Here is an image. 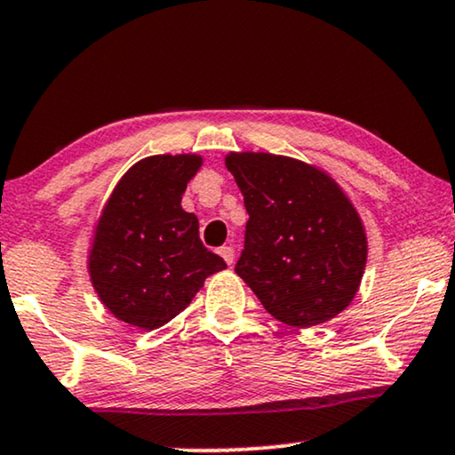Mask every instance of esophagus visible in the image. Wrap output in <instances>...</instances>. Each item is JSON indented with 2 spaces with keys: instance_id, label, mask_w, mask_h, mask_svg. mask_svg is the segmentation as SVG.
<instances>
[{
  "instance_id": "34e87169",
  "label": "esophagus",
  "mask_w": 455,
  "mask_h": 455,
  "mask_svg": "<svg viewBox=\"0 0 455 455\" xmlns=\"http://www.w3.org/2000/svg\"><path fill=\"white\" fill-rule=\"evenodd\" d=\"M218 254H220L222 258H224V262L227 264H233V260H235V250L231 245H222L220 250H218Z\"/></svg>"
}]
</instances>
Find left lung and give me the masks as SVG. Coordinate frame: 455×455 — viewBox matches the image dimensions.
I'll list each match as a JSON object with an SVG mask.
<instances>
[{"label": "left lung", "mask_w": 455, "mask_h": 455, "mask_svg": "<svg viewBox=\"0 0 455 455\" xmlns=\"http://www.w3.org/2000/svg\"><path fill=\"white\" fill-rule=\"evenodd\" d=\"M250 220L235 273L262 307L291 327L325 323L359 290L367 260L363 224L325 172L270 153H231Z\"/></svg>", "instance_id": "1"}]
</instances>
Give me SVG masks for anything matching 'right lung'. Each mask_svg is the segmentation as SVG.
I'll return each mask as SVG.
<instances>
[{"label": "right lung", "instance_id": "right-lung-1", "mask_svg": "<svg viewBox=\"0 0 455 455\" xmlns=\"http://www.w3.org/2000/svg\"><path fill=\"white\" fill-rule=\"evenodd\" d=\"M197 155H155L125 172L108 197L90 251V277L102 304L125 323L155 330L182 313L205 277L227 268L182 210Z\"/></svg>", "mask_w": 455, "mask_h": 455}]
</instances>
